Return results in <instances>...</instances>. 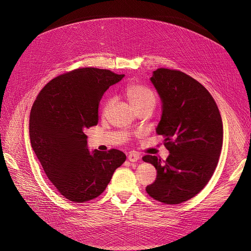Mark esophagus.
Instances as JSON below:
<instances>
[{
	"instance_id": "obj_1",
	"label": "esophagus",
	"mask_w": 251,
	"mask_h": 251,
	"mask_svg": "<svg viewBox=\"0 0 251 251\" xmlns=\"http://www.w3.org/2000/svg\"><path fill=\"white\" fill-rule=\"evenodd\" d=\"M139 159H140V155H139V153L136 152V151H131V152L128 154V160H129L131 163H135V162H137Z\"/></svg>"
}]
</instances>
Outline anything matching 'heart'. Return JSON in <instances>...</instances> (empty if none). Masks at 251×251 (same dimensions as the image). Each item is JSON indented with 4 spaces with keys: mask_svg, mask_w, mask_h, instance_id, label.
<instances>
[{
    "mask_svg": "<svg viewBox=\"0 0 251 251\" xmlns=\"http://www.w3.org/2000/svg\"><path fill=\"white\" fill-rule=\"evenodd\" d=\"M124 94L131 103V105L136 110L140 107H144V105H151V107H154L155 104V95L154 92L148 86L142 85L139 83L131 82L129 83L125 89ZM112 100H108L103 104V112H107L109 108L111 107Z\"/></svg>",
    "mask_w": 251,
    "mask_h": 251,
    "instance_id": "b5f03b06",
    "label": "heart"
}]
</instances>
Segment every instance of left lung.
I'll return each mask as SVG.
<instances>
[{"mask_svg":"<svg viewBox=\"0 0 251 251\" xmlns=\"http://www.w3.org/2000/svg\"><path fill=\"white\" fill-rule=\"evenodd\" d=\"M151 81L162 100L156 126L170 154L165 163L155 155L143 162L156 170L147 192L155 201L178 204L200 193L212 178L223 146V122L212 95L195 79L177 70L160 68Z\"/></svg>","mask_w":251,"mask_h":251,"instance_id":"obj_1","label":"left lung"}]
</instances>
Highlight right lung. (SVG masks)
Returning <instances> with one entry per match:
<instances>
[{
  "instance_id": "add662e5",
  "label": "right lung",
  "mask_w": 251,
  "mask_h": 251,
  "mask_svg": "<svg viewBox=\"0 0 251 251\" xmlns=\"http://www.w3.org/2000/svg\"><path fill=\"white\" fill-rule=\"evenodd\" d=\"M124 75L81 68L60 75L39 92L29 117V138L49 180L66 199L84 202L101 194L126 160L118 150L89 151L84 130L99 122V104Z\"/></svg>"
}]
</instances>
